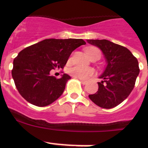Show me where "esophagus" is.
Returning <instances> with one entry per match:
<instances>
[{"label":"esophagus","instance_id":"1","mask_svg":"<svg viewBox=\"0 0 148 148\" xmlns=\"http://www.w3.org/2000/svg\"><path fill=\"white\" fill-rule=\"evenodd\" d=\"M80 82H82V84H87V81H85V80H83V79H80Z\"/></svg>","mask_w":148,"mask_h":148}]
</instances>
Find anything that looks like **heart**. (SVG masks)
Returning a JSON list of instances; mask_svg holds the SVG:
<instances>
[{
	"label": "heart",
	"mask_w": 148,
	"mask_h": 148,
	"mask_svg": "<svg viewBox=\"0 0 148 148\" xmlns=\"http://www.w3.org/2000/svg\"><path fill=\"white\" fill-rule=\"evenodd\" d=\"M95 51H99V49L95 47H88L86 49V53L87 56H90ZM68 73L73 77L80 79H86L89 76L92 75L94 73V70L91 67H86V66H81V65H75L69 68Z\"/></svg>",
	"instance_id": "b5f03b06"
}]
</instances>
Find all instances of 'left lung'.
<instances>
[{
	"instance_id": "8db88e82",
	"label": "left lung",
	"mask_w": 148,
	"mask_h": 148,
	"mask_svg": "<svg viewBox=\"0 0 148 148\" xmlns=\"http://www.w3.org/2000/svg\"><path fill=\"white\" fill-rule=\"evenodd\" d=\"M100 48L107 59L108 66L98 82L99 90L89 95L92 102L105 109L113 108L125 101L135 86L139 73L137 58L127 48L110 40H87Z\"/></svg>"
}]
</instances>
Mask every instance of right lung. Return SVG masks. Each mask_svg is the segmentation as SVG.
Masks as SVG:
<instances>
[{"label": "right lung", "instance_id": "add662e5", "mask_svg": "<svg viewBox=\"0 0 148 148\" xmlns=\"http://www.w3.org/2000/svg\"><path fill=\"white\" fill-rule=\"evenodd\" d=\"M82 39H45L29 46L13 61L12 76L23 99L38 107L49 105L62 95L70 76L57 78L51 70L64 69L73 50L84 45Z\"/></svg>", "mask_w": 148, "mask_h": 148}]
</instances>
